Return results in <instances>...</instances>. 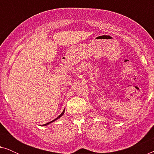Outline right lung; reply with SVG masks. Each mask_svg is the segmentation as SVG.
Returning a JSON list of instances; mask_svg holds the SVG:
<instances>
[{"instance_id":"obj_1","label":"right lung","mask_w":154,"mask_h":154,"mask_svg":"<svg viewBox=\"0 0 154 154\" xmlns=\"http://www.w3.org/2000/svg\"><path fill=\"white\" fill-rule=\"evenodd\" d=\"M65 110V109H64V111H63V112L62 113H61V114L60 115V116H59L57 117V118H56V119H54V120H53V121H50V122H49V123H46V124H44V125H43V126H45V125H49V124L50 123H52V122H54V121H56V120H57L58 119H60V118L61 117V116H63V114H64V111Z\"/></svg>"}]
</instances>
